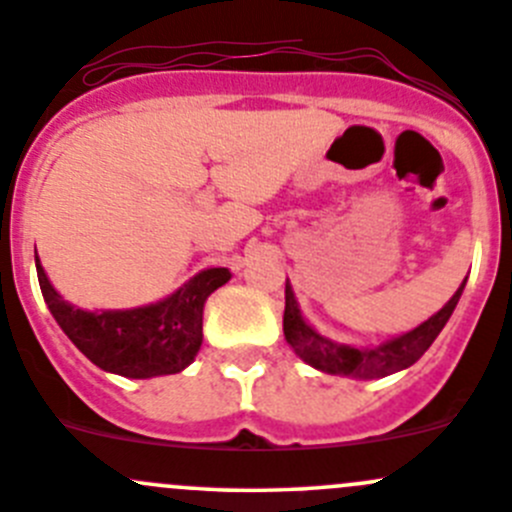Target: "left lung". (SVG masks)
<instances>
[{"mask_svg":"<svg viewBox=\"0 0 512 512\" xmlns=\"http://www.w3.org/2000/svg\"><path fill=\"white\" fill-rule=\"evenodd\" d=\"M463 287H466V282L448 299L446 307L433 314L431 319H426L421 327L411 329V332L401 334L396 339H389V342L379 344V347L354 349L314 332L302 319L292 287L285 285V319H282L285 339L289 347L294 349V354L302 361H307L309 366H314V369L327 371V374L354 376V379H381V376L406 369V366L416 364L421 359L423 352L431 347L433 339L441 334V329L451 319L453 309H456L458 299H461Z\"/></svg>","mask_w":512,"mask_h":512,"instance_id":"obj_1","label":"left lung"}]
</instances>
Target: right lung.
I'll return each mask as SVG.
<instances>
[{
  "mask_svg": "<svg viewBox=\"0 0 512 512\" xmlns=\"http://www.w3.org/2000/svg\"><path fill=\"white\" fill-rule=\"evenodd\" d=\"M36 275L51 314L66 337L111 374L128 379L178 374L203 344L205 299L230 280V270L213 267L195 275L173 297L126 312H84L71 307L51 287L36 257Z\"/></svg>",
  "mask_w": 512,
  "mask_h": 512,
  "instance_id": "right-lung-1",
  "label": "right lung"
}]
</instances>
